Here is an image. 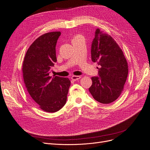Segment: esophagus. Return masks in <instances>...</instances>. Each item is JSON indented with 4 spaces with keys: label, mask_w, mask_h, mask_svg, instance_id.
I'll use <instances>...</instances> for the list:
<instances>
[{
    "label": "esophagus",
    "mask_w": 150,
    "mask_h": 150,
    "mask_svg": "<svg viewBox=\"0 0 150 150\" xmlns=\"http://www.w3.org/2000/svg\"><path fill=\"white\" fill-rule=\"evenodd\" d=\"M80 78H81V76H78V75H73V76H71V80H74V81L78 80Z\"/></svg>",
    "instance_id": "34e87169"
}]
</instances>
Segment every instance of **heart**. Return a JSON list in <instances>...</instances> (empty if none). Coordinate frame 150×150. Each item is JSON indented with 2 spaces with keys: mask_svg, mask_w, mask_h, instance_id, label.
<instances>
[{
  "mask_svg": "<svg viewBox=\"0 0 150 150\" xmlns=\"http://www.w3.org/2000/svg\"><path fill=\"white\" fill-rule=\"evenodd\" d=\"M80 37V36H75L74 38V39H73V40H76V39H77V38H79ZM72 40V41H73Z\"/></svg>",
  "mask_w": 150,
  "mask_h": 150,
  "instance_id": "obj_1",
  "label": "heart"
}]
</instances>
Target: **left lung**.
Segmentation results:
<instances>
[{"instance_id":"left-lung-1","label":"left lung","mask_w":150,"mask_h":150,"mask_svg":"<svg viewBox=\"0 0 150 150\" xmlns=\"http://www.w3.org/2000/svg\"><path fill=\"white\" fill-rule=\"evenodd\" d=\"M91 58L99 68L98 76L92 77L89 92L100 103L110 104L123 91L128 74L126 59L113 38L99 29L92 42Z\"/></svg>"}]
</instances>
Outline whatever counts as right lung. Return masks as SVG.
<instances>
[{
  "instance_id": "obj_1",
  "label": "right lung",
  "mask_w": 150,
  "mask_h": 150,
  "mask_svg": "<svg viewBox=\"0 0 150 150\" xmlns=\"http://www.w3.org/2000/svg\"><path fill=\"white\" fill-rule=\"evenodd\" d=\"M59 31L44 34L33 42L23 65L24 83L32 99L46 112H55L66 104L71 82L68 78L50 76L57 59L56 45Z\"/></svg>"
}]
</instances>
